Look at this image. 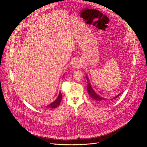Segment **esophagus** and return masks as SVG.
<instances>
[{
  "mask_svg": "<svg viewBox=\"0 0 147 147\" xmlns=\"http://www.w3.org/2000/svg\"><path fill=\"white\" fill-rule=\"evenodd\" d=\"M82 66L81 62L78 60H75L73 63V65H71V67L73 69H79Z\"/></svg>",
  "mask_w": 147,
  "mask_h": 147,
  "instance_id": "obj_1",
  "label": "esophagus"
}]
</instances>
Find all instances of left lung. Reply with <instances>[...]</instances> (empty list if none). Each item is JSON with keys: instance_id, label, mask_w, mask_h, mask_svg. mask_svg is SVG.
Returning a JSON list of instances; mask_svg holds the SVG:
<instances>
[{"instance_id": "8db88e82", "label": "left lung", "mask_w": 147, "mask_h": 147, "mask_svg": "<svg viewBox=\"0 0 147 147\" xmlns=\"http://www.w3.org/2000/svg\"><path fill=\"white\" fill-rule=\"evenodd\" d=\"M86 78L87 80V82H88V84H87V91H88V93L89 94V95H90V96L92 98V99H93L96 103H99V104H105L108 102V99L105 98H103L100 96V95H99L92 88L91 83L90 82L89 80V78L87 76V75H86ZM123 92H121V93L119 94L118 95H117L116 96H115V97H113L112 99H109V100H113L116 99V98H117L118 96H120V95Z\"/></svg>"}]
</instances>
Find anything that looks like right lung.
I'll use <instances>...</instances> for the list:
<instances>
[{"label": "right lung", "instance_id": "right-lung-1", "mask_svg": "<svg viewBox=\"0 0 147 147\" xmlns=\"http://www.w3.org/2000/svg\"><path fill=\"white\" fill-rule=\"evenodd\" d=\"M61 99H62V95L60 91L59 95H58L57 98L56 99V100H55L53 102H52L51 103H50L49 105H47L45 107H46L47 108H53V109L56 108L57 107H59Z\"/></svg>", "mask_w": 147, "mask_h": 147}]
</instances>
